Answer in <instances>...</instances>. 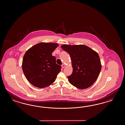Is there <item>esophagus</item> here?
I'll return each instance as SVG.
<instances>
[{
	"label": "esophagus",
	"instance_id": "1",
	"mask_svg": "<svg viewBox=\"0 0 125 125\" xmlns=\"http://www.w3.org/2000/svg\"><path fill=\"white\" fill-rule=\"evenodd\" d=\"M61 66H62V68H64V67H65V65H64V64H62V65H61Z\"/></svg>",
	"mask_w": 125,
	"mask_h": 125
}]
</instances>
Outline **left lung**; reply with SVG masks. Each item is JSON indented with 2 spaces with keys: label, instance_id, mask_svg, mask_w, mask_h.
<instances>
[{
  "label": "left lung",
  "instance_id": "obj_1",
  "mask_svg": "<svg viewBox=\"0 0 125 125\" xmlns=\"http://www.w3.org/2000/svg\"><path fill=\"white\" fill-rule=\"evenodd\" d=\"M61 47L70 54L72 61L73 70L67 77L69 82L79 89H86L93 85L102 68L97 53L83 45H63Z\"/></svg>",
  "mask_w": 125,
  "mask_h": 125
}]
</instances>
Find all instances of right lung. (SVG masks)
Returning a JSON list of instances; mask_svg holds the SVG:
<instances>
[{
    "label": "right lung",
    "instance_id": "obj_1",
    "mask_svg": "<svg viewBox=\"0 0 125 125\" xmlns=\"http://www.w3.org/2000/svg\"><path fill=\"white\" fill-rule=\"evenodd\" d=\"M58 45V43H39L25 53L22 70L28 81L34 86L43 88L55 82L61 66L56 64V58L52 53Z\"/></svg>",
    "mask_w": 125,
    "mask_h": 125
}]
</instances>
